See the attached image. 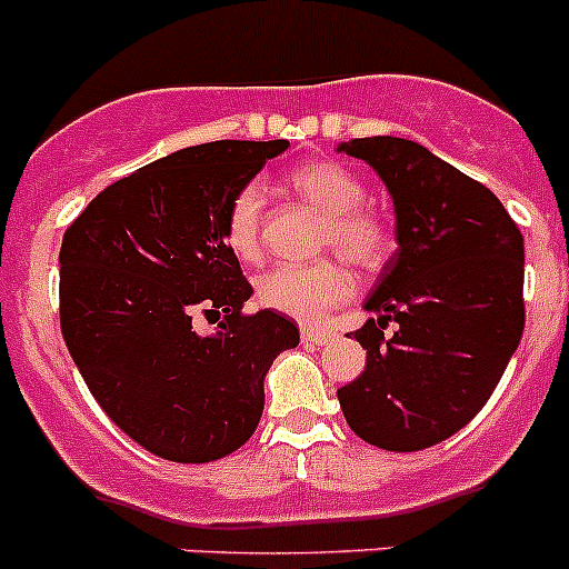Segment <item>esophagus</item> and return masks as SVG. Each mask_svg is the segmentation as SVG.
I'll use <instances>...</instances> for the list:
<instances>
[{"label":"esophagus","instance_id":"esophagus-1","mask_svg":"<svg viewBox=\"0 0 569 569\" xmlns=\"http://www.w3.org/2000/svg\"><path fill=\"white\" fill-rule=\"evenodd\" d=\"M300 336H302V341H306V345H317V347H322V345H328V341H333V330H328V328H313V325H306V328L300 330Z\"/></svg>","mask_w":569,"mask_h":569}]
</instances>
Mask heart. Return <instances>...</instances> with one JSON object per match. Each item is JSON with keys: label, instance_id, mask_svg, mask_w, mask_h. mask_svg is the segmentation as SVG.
<instances>
[{"label": "heart", "instance_id": "obj_1", "mask_svg": "<svg viewBox=\"0 0 569 569\" xmlns=\"http://www.w3.org/2000/svg\"><path fill=\"white\" fill-rule=\"evenodd\" d=\"M286 186L325 217V244H333L358 267H372L386 256L389 233L372 211L361 208L363 183L350 169L330 161L302 163L286 178ZM261 186L247 183L244 189L236 191L224 213V241L241 261H256L261 256ZM350 291V272L336 258H322L313 263H280L263 272L256 286L261 306L302 322L322 319L330 308L347 300Z\"/></svg>", "mask_w": 569, "mask_h": 569}]
</instances>
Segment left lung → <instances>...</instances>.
I'll use <instances>...</instances> for the list:
<instances>
[{
  "instance_id": "8db88e82",
  "label": "left lung",
  "mask_w": 569,
  "mask_h": 569,
  "mask_svg": "<svg viewBox=\"0 0 569 569\" xmlns=\"http://www.w3.org/2000/svg\"><path fill=\"white\" fill-rule=\"evenodd\" d=\"M336 150L383 180L397 239L363 300L375 319L356 330L367 369L341 386L339 406L363 442L413 453L461 431L515 356L526 244L487 186L417 141L372 136Z\"/></svg>"
}]
</instances>
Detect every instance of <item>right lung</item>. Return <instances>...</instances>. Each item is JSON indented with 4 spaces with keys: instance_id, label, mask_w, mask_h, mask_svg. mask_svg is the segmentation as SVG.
I'll return each mask as SVG.
<instances>
[{
    "instance_id": "right-lung-1",
    "label": "right lung",
    "mask_w": 569,
    "mask_h": 569,
    "mask_svg": "<svg viewBox=\"0 0 569 569\" xmlns=\"http://www.w3.org/2000/svg\"><path fill=\"white\" fill-rule=\"evenodd\" d=\"M289 141H211L99 191L60 244V330L93 400L161 459L206 465L239 450L263 411V378L300 345L289 317H244L252 286L224 213ZM197 312L217 335H197Z\"/></svg>"
}]
</instances>
